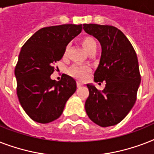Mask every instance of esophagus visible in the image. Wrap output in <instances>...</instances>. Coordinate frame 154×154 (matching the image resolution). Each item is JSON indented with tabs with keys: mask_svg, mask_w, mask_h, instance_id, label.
Returning <instances> with one entry per match:
<instances>
[{
	"mask_svg": "<svg viewBox=\"0 0 154 154\" xmlns=\"http://www.w3.org/2000/svg\"><path fill=\"white\" fill-rule=\"evenodd\" d=\"M77 87H80V86H82V85H83V83L81 82H79V81H77Z\"/></svg>",
	"mask_w": 154,
	"mask_h": 154,
	"instance_id": "obj_1",
	"label": "esophagus"
}]
</instances>
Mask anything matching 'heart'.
I'll use <instances>...</instances> for the list:
<instances>
[{"mask_svg":"<svg viewBox=\"0 0 154 154\" xmlns=\"http://www.w3.org/2000/svg\"><path fill=\"white\" fill-rule=\"evenodd\" d=\"M81 42H82V46L84 47V49L86 50L88 53L96 51L97 42L94 37L91 36H85L82 37ZM67 51L68 49L66 48L64 53V56H66ZM89 72H90V68L88 65H73L68 69V72L70 76L78 78V79H85Z\"/></svg>","mask_w":154,"mask_h":154,"instance_id":"heart-1","label":"heart"}]
</instances>
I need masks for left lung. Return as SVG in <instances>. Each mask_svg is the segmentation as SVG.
<instances>
[{
  "label": "left lung",
  "instance_id": "1",
  "mask_svg": "<svg viewBox=\"0 0 154 154\" xmlns=\"http://www.w3.org/2000/svg\"><path fill=\"white\" fill-rule=\"evenodd\" d=\"M85 31L101 45L100 64L94 81H105L102 91L87 85L89 97L85 107L91 121L101 127L121 122L136 102L141 74L136 52L125 35L112 25L85 24Z\"/></svg>",
  "mask_w": 154,
  "mask_h": 154
}]
</instances>
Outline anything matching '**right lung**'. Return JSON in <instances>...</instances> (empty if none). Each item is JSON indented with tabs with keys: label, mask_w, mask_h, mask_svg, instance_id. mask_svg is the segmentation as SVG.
Returning <instances> with one entry per match:
<instances>
[{
	"label": "right lung",
	"mask_w": 154,
	"mask_h": 154,
	"mask_svg": "<svg viewBox=\"0 0 154 154\" xmlns=\"http://www.w3.org/2000/svg\"><path fill=\"white\" fill-rule=\"evenodd\" d=\"M82 25L42 28L21 48L15 67L17 94L28 116L45 124L57 119L77 89L73 78L64 74L59 82L50 78L68 43L79 34Z\"/></svg>",
	"instance_id": "1"
}]
</instances>
